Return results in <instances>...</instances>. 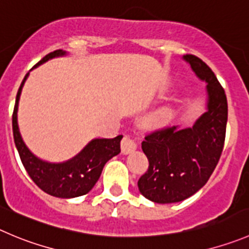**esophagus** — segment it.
<instances>
[{"mask_svg": "<svg viewBox=\"0 0 249 249\" xmlns=\"http://www.w3.org/2000/svg\"><path fill=\"white\" fill-rule=\"evenodd\" d=\"M121 149H122L123 154H129L137 149V143L131 136H124L123 137L122 142H121Z\"/></svg>", "mask_w": 249, "mask_h": 249, "instance_id": "34e87169", "label": "esophagus"}]
</instances>
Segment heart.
Segmentation results:
<instances>
[{"label":"heart","instance_id":"heart-1","mask_svg":"<svg viewBox=\"0 0 249 249\" xmlns=\"http://www.w3.org/2000/svg\"><path fill=\"white\" fill-rule=\"evenodd\" d=\"M166 111H161V112H160V115H159V118H165L166 117Z\"/></svg>","mask_w":249,"mask_h":249}]
</instances>
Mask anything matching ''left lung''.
<instances>
[{"mask_svg": "<svg viewBox=\"0 0 249 249\" xmlns=\"http://www.w3.org/2000/svg\"><path fill=\"white\" fill-rule=\"evenodd\" d=\"M198 78L207 83V111L191 128L165 127L146 134L142 149L148 171L138 181L146 199L169 204L187 199L208 182L224 149L227 99L214 72L194 55H184Z\"/></svg>", "mask_w": 249, "mask_h": 249, "instance_id": "1", "label": "left lung"}]
</instances>
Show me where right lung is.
<instances>
[{"mask_svg":"<svg viewBox=\"0 0 249 249\" xmlns=\"http://www.w3.org/2000/svg\"><path fill=\"white\" fill-rule=\"evenodd\" d=\"M65 55L66 51H62V50L50 52L49 55L45 56L41 61L35 65V67L42 65L51 58ZM28 75L29 73L25 74L18 89L13 116H12L14 143H16L17 150L19 153L23 166L25 167L28 175L35 182V184L50 196L57 198H74L84 196L95 186L106 162L111 158L120 154V143L122 136H117L112 139H93L74 158L68 161L60 162V164L44 161L35 156L23 142L19 127H18V118H17L20 93H22V88Z\"/></svg>","mask_w":249,"mask_h":249,"instance_id":"1","label":"right lung"}]
</instances>
